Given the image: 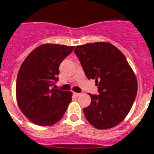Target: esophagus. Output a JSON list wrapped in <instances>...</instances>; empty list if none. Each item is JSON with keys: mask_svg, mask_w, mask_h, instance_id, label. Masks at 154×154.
<instances>
[{"mask_svg": "<svg viewBox=\"0 0 154 154\" xmlns=\"http://www.w3.org/2000/svg\"><path fill=\"white\" fill-rule=\"evenodd\" d=\"M73 95L75 96H79L81 95V93H79V92H73Z\"/></svg>", "mask_w": 154, "mask_h": 154, "instance_id": "obj_1", "label": "esophagus"}]
</instances>
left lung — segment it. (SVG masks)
Segmentation results:
<instances>
[{
  "instance_id": "1",
  "label": "left lung",
  "mask_w": 154,
  "mask_h": 154,
  "mask_svg": "<svg viewBox=\"0 0 154 154\" xmlns=\"http://www.w3.org/2000/svg\"><path fill=\"white\" fill-rule=\"evenodd\" d=\"M89 79H96L99 95L89 94L91 104L83 109L96 129L114 127L130 111L137 93V80L126 57L109 42L88 43L74 50Z\"/></svg>"
}]
</instances>
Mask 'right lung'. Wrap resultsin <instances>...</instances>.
I'll list each match as a JSON object with an SVG mask.
<instances>
[{
	"label": "right lung",
	"mask_w": 154,
	"mask_h": 154,
	"mask_svg": "<svg viewBox=\"0 0 154 154\" xmlns=\"http://www.w3.org/2000/svg\"><path fill=\"white\" fill-rule=\"evenodd\" d=\"M73 49L74 46L42 45L21 64L16 82L17 105L35 124L45 126L56 123L72 101V92L52 86L58 80L59 65Z\"/></svg>",
	"instance_id": "obj_1"
}]
</instances>
